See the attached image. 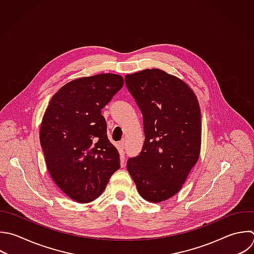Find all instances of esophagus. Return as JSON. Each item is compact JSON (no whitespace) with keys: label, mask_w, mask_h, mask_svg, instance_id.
Masks as SVG:
<instances>
[{"label":"esophagus","mask_w":254,"mask_h":254,"mask_svg":"<svg viewBox=\"0 0 254 254\" xmlns=\"http://www.w3.org/2000/svg\"><path fill=\"white\" fill-rule=\"evenodd\" d=\"M125 142H126V141H125V139H124V138L119 142V144H120V146H121L122 148H124V147H125Z\"/></svg>","instance_id":"obj_1"}]
</instances>
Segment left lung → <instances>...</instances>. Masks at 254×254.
Instances as JSON below:
<instances>
[{
  "label": "left lung",
  "instance_id": "1",
  "mask_svg": "<svg viewBox=\"0 0 254 254\" xmlns=\"http://www.w3.org/2000/svg\"><path fill=\"white\" fill-rule=\"evenodd\" d=\"M125 83L143 115L145 141L127 170L140 195L160 202L183 187L199 157L201 122L196 96L161 69L127 74Z\"/></svg>",
  "mask_w": 254,
  "mask_h": 254
}]
</instances>
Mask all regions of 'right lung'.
Segmentation results:
<instances>
[{"instance_id":"add662e5","label":"right lung","mask_w":254,"mask_h":254,"mask_svg":"<svg viewBox=\"0 0 254 254\" xmlns=\"http://www.w3.org/2000/svg\"><path fill=\"white\" fill-rule=\"evenodd\" d=\"M123 84V77L113 73L74 79L53 96L45 112L40 140L48 170L57 186L78 202L98 197L120 168L101 110Z\"/></svg>"}]
</instances>
